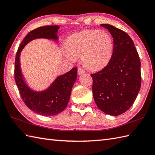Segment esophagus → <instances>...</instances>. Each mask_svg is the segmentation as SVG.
I'll return each instance as SVG.
<instances>
[{"label":"esophagus","mask_w":155,"mask_h":155,"mask_svg":"<svg viewBox=\"0 0 155 155\" xmlns=\"http://www.w3.org/2000/svg\"><path fill=\"white\" fill-rule=\"evenodd\" d=\"M85 72V70H84V69H82L81 68H78V73L79 75H81L83 74Z\"/></svg>","instance_id":"obj_1"}]
</instances>
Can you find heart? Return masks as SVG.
<instances>
[{"label":"heart","mask_w":155,"mask_h":155,"mask_svg":"<svg viewBox=\"0 0 155 155\" xmlns=\"http://www.w3.org/2000/svg\"><path fill=\"white\" fill-rule=\"evenodd\" d=\"M67 56L71 60L82 56L85 67L98 70L109 63L113 54V40L106 31L85 30L68 38Z\"/></svg>","instance_id":"b5f03b06"}]
</instances>
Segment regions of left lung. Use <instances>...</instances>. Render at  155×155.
<instances>
[{
	"label": "left lung",
	"instance_id": "8db88e82",
	"mask_svg": "<svg viewBox=\"0 0 155 155\" xmlns=\"http://www.w3.org/2000/svg\"><path fill=\"white\" fill-rule=\"evenodd\" d=\"M113 38V51L107 65L94 74L92 91L98 108L117 116L133 104L141 85L140 61L133 41L124 31L107 24Z\"/></svg>",
	"mask_w": 155,
	"mask_h": 155
}]
</instances>
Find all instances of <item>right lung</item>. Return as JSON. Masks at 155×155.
Returning <instances> with one entry per match:
<instances>
[{"label": "right lung", "instance_id": "add662e5", "mask_svg": "<svg viewBox=\"0 0 155 155\" xmlns=\"http://www.w3.org/2000/svg\"><path fill=\"white\" fill-rule=\"evenodd\" d=\"M58 26H45L34 29L27 34L17 50L15 58V79L22 101L28 107L38 114L53 116L63 111L68 104L72 87L77 78L78 69L71 70L58 76L45 91L36 92L30 89L25 82L20 66V55L30 41L36 38L58 40Z\"/></svg>", "mask_w": 155, "mask_h": 155}]
</instances>
